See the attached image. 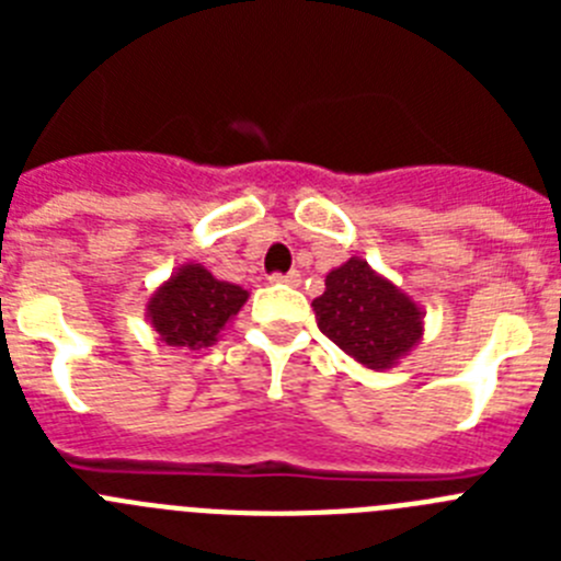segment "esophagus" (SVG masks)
Wrapping results in <instances>:
<instances>
[{"mask_svg": "<svg viewBox=\"0 0 561 561\" xmlns=\"http://www.w3.org/2000/svg\"><path fill=\"white\" fill-rule=\"evenodd\" d=\"M270 280H272V284H286V286H297V284H300V272H295V270H291V272H286V275H272Z\"/></svg>", "mask_w": 561, "mask_h": 561, "instance_id": "34e87169", "label": "esophagus"}]
</instances>
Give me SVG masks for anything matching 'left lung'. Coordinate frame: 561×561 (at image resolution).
<instances>
[{"mask_svg": "<svg viewBox=\"0 0 561 561\" xmlns=\"http://www.w3.org/2000/svg\"><path fill=\"white\" fill-rule=\"evenodd\" d=\"M311 306L336 348L379 374L396 368L424 336L419 300L356 255L325 275V291Z\"/></svg>", "mask_w": 561, "mask_h": 561, "instance_id": "8db88e82", "label": "left lung"}]
</instances>
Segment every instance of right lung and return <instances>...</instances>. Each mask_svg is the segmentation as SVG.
I'll list each match as a JSON object with an SVG mask.
<instances>
[{
	"mask_svg": "<svg viewBox=\"0 0 561 561\" xmlns=\"http://www.w3.org/2000/svg\"><path fill=\"white\" fill-rule=\"evenodd\" d=\"M247 297L250 291L238 284L219 280L202 264L187 261L151 291L146 320L165 345L187 351L210 348L236 320Z\"/></svg>",
	"mask_w": 561,
	"mask_h": 561,
	"instance_id": "add662e5",
	"label": "right lung"
}]
</instances>
